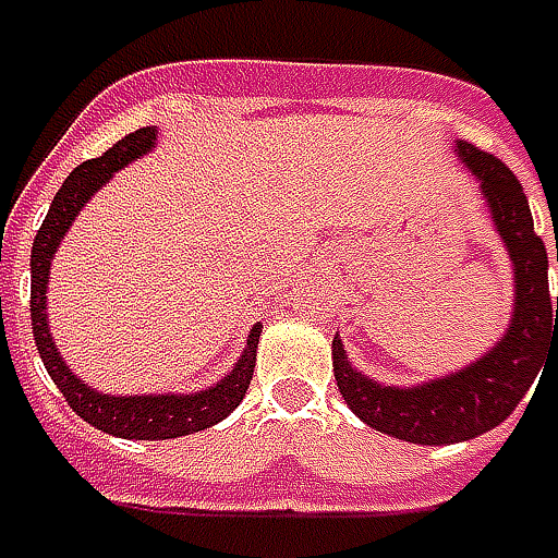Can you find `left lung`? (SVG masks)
<instances>
[{"label":"left lung","instance_id":"8db88e82","mask_svg":"<svg viewBox=\"0 0 558 558\" xmlns=\"http://www.w3.org/2000/svg\"><path fill=\"white\" fill-rule=\"evenodd\" d=\"M458 155L483 185L492 222L513 259L517 308L507 336L486 357L422 388H385L360 375L344 357L339 336L332 339V373L344 403L375 430L422 446L461 442L498 427L522 403L537 373L547 363L558 366V295L553 305L547 247L534 231L522 183L501 158L473 143H458Z\"/></svg>","mask_w":558,"mask_h":558}]
</instances>
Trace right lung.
Masks as SVG:
<instances>
[{
  "instance_id": "add662e5",
  "label": "right lung",
  "mask_w": 558,
  "mask_h": 558,
  "mask_svg": "<svg viewBox=\"0 0 558 558\" xmlns=\"http://www.w3.org/2000/svg\"><path fill=\"white\" fill-rule=\"evenodd\" d=\"M155 143V131L151 128H140L134 134L121 136L112 149H106L100 158H90L85 165L72 170L66 183L57 189L51 210L45 216L41 229L36 231L33 241V256H29V271H33V283H29V317H33V336H36V348L45 363L48 375L54 378V385L63 393V400L70 403L75 415H82L85 422L94 424L97 430L112 434V437L124 439H173L185 437L192 430H204L210 424L222 422L231 415L238 403L247 393L250 378H253V366H256V344H259V324L250 329L247 351L216 388L201 390V393H158V397H109L100 390L82 385L75 375L66 369V363L57 354L51 332H48V320H45V283H48V268H51V256H54L60 238L66 234L70 222L75 214L88 204V198L100 189V185L121 170L128 161H134L140 155H146Z\"/></svg>"
}]
</instances>
